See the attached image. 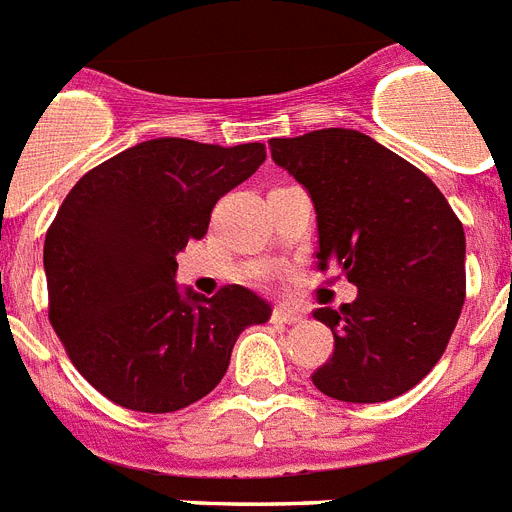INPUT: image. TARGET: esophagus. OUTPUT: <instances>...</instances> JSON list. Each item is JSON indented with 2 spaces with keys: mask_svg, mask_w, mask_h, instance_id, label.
Listing matches in <instances>:
<instances>
[{
  "mask_svg": "<svg viewBox=\"0 0 512 512\" xmlns=\"http://www.w3.org/2000/svg\"><path fill=\"white\" fill-rule=\"evenodd\" d=\"M274 322H282V324H301L306 316H303V311H298V308H290L285 306V303H280V306L274 308Z\"/></svg>",
  "mask_w": 512,
  "mask_h": 512,
  "instance_id": "34e87169",
  "label": "esophagus"
}]
</instances>
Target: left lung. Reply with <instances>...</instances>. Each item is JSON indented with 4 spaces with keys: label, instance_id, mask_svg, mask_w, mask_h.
<instances>
[{
    "label": "left lung",
    "instance_id": "left-lung-1",
    "mask_svg": "<svg viewBox=\"0 0 512 512\" xmlns=\"http://www.w3.org/2000/svg\"><path fill=\"white\" fill-rule=\"evenodd\" d=\"M272 159L311 198L319 266L340 264L353 303L316 308L335 353L316 390L384 403L416 387L442 358L466 301V232L421 170L358 130L272 138Z\"/></svg>",
    "mask_w": 512,
    "mask_h": 512
}]
</instances>
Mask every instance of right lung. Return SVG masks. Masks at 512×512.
<instances>
[{"mask_svg":"<svg viewBox=\"0 0 512 512\" xmlns=\"http://www.w3.org/2000/svg\"><path fill=\"white\" fill-rule=\"evenodd\" d=\"M261 143L154 138L83 175L44 243L49 322L75 369L112 403L172 413L209 395L240 332L272 306L248 287H180L175 256L259 170Z\"/></svg>","mask_w":512,"mask_h":512,"instance_id":"obj_1","label":"right lung"}]
</instances>
